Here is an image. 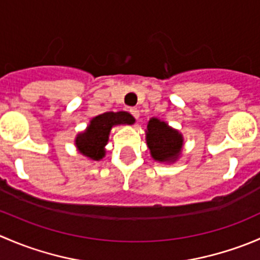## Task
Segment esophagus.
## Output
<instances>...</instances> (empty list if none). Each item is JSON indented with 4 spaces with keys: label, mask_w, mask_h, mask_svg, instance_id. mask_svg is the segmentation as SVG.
<instances>
[{
    "label": "esophagus",
    "mask_w": 260,
    "mask_h": 260,
    "mask_svg": "<svg viewBox=\"0 0 260 260\" xmlns=\"http://www.w3.org/2000/svg\"><path fill=\"white\" fill-rule=\"evenodd\" d=\"M129 112H131V114L136 118V119H138V118H140V111H138V109L132 108Z\"/></svg>",
    "instance_id": "obj_1"
}]
</instances>
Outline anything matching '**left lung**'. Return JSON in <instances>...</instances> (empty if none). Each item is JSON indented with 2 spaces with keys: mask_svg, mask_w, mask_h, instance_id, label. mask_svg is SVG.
I'll list each match as a JSON object with an SVG mask.
<instances>
[{
  "mask_svg": "<svg viewBox=\"0 0 260 260\" xmlns=\"http://www.w3.org/2000/svg\"><path fill=\"white\" fill-rule=\"evenodd\" d=\"M146 143L151 157L159 164H175L183 149V136L165 120L151 118L147 123Z\"/></svg>",
  "mask_w": 260,
  "mask_h": 260,
  "instance_id": "1",
  "label": "left lung"
}]
</instances>
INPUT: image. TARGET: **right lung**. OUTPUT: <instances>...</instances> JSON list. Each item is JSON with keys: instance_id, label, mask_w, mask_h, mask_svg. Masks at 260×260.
<instances>
[{"instance_id": "right-lung-1", "label": "right lung", "mask_w": 260, "mask_h": 260, "mask_svg": "<svg viewBox=\"0 0 260 260\" xmlns=\"http://www.w3.org/2000/svg\"><path fill=\"white\" fill-rule=\"evenodd\" d=\"M135 118L128 112H106L91 118L83 132L78 133L74 143L79 153L91 161H101L106 156V146L112 128L115 125H132Z\"/></svg>"}]
</instances>
